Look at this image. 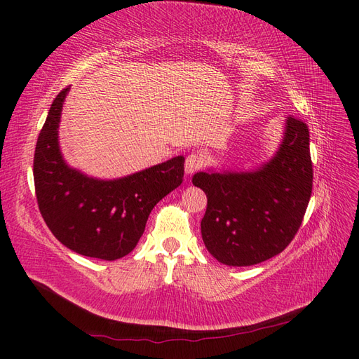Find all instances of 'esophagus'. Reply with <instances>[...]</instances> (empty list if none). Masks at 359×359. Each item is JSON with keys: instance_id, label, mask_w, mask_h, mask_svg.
I'll return each mask as SVG.
<instances>
[{"instance_id": "1", "label": "esophagus", "mask_w": 359, "mask_h": 359, "mask_svg": "<svg viewBox=\"0 0 359 359\" xmlns=\"http://www.w3.org/2000/svg\"><path fill=\"white\" fill-rule=\"evenodd\" d=\"M201 166H202V158L199 154H194V153L186 158V165H184V168H186V173H189V175L199 170Z\"/></svg>"}]
</instances>
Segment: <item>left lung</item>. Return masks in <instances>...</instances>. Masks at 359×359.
<instances>
[{
  "label": "left lung",
  "mask_w": 359,
  "mask_h": 359,
  "mask_svg": "<svg viewBox=\"0 0 359 359\" xmlns=\"http://www.w3.org/2000/svg\"><path fill=\"white\" fill-rule=\"evenodd\" d=\"M206 194L202 240L219 262L250 266L289 245L306 214L313 187L309 127L287 116L276 154L253 170L194 173Z\"/></svg>",
  "instance_id": "1"
}]
</instances>
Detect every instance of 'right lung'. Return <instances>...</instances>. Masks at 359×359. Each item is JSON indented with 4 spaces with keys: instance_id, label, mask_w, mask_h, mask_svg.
<instances>
[{
    "instance_id": "right-lung-1",
    "label": "right lung",
    "mask_w": 359,
    "mask_h": 359,
    "mask_svg": "<svg viewBox=\"0 0 359 359\" xmlns=\"http://www.w3.org/2000/svg\"><path fill=\"white\" fill-rule=\"evenodd\" d=\"M62 90L48 112L34 154V186L43 220L57 240L82 256L115 260L128 255L145 231L154 206L181 186L184 157L123 178L100 180L64 160L58 128Z\"/></svg>"
}]
</instances>
